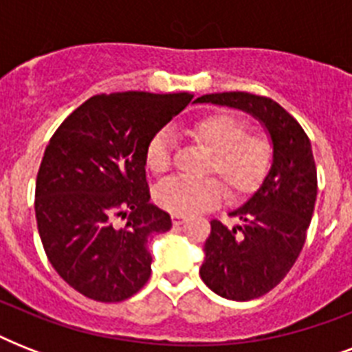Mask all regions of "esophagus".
Returning a JSON list of instances; mask_svg holds the SVG:
<instances>
[{
    "mask_svg": "<svg viewBox=\"0 0 352 352\" xmlns=\"http://www.w3.org/2000/svg\"><path fill=\"white\" fill-rule=\"evenodd\" d=\"M171 221H173V225H182L184 221H186V215H182V214H173L171 215Z\"/></svg>",
    "mask_w": 352,
    "mask_h": 352,
    "instance_id": "1",
    "label": "esophagus"
}]
</instances>
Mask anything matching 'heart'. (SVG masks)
I'll list each match as a JSON object with an SVG mask.
<instances>
[{
  "label": "heart",
  "mask_w": 352,
  "mask_h": 352,
  "mask_svg": "<svg viewBox=\"0 0 352 352\" xmlns=\"http://www.w3.org/2000/svg\"><path fill=\"white\" fill-rule=\"evenodd\" d=\"M188 135L212 153L208 171L219 175L234 195L257 190L272 168V140L263 133H248L246 122L234 115H204L190 124ZM146 168L155 175H164L171 168V140L166 133H157L146 146ZM221 181L173 177L155 190V201L173 214H199L223 201Z\"/></svg>",
  "instance_id": "b5f03b06"
}]
</instances>
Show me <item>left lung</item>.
<instances>
[{"label": "left lung", "instance_id": "8db88e82", "mask_svg": "<svg viewBox=\"0 0 352 352\" xmlns=\"http://www.w3.org/2000/svg\"><path fill=\"white\" fill-rule=\"evenodd\" d=\"M201 104L228 106L261 122L274 146L267 179L243 206L230 212L239 225L214 219L204 243L201 278L221 298L248 301L267 294L289 274L305 245L318 193L311 140L278 102L250 93H214Z\"/></svg>", "mask_w": 352, "mask_h": 352}]
</instances>
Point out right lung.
<instances>
[{
	"mask_svg": "<svg viewBox=\"0 0 352 352\" xmlns=\"http://www.w3.org/2000/svg\"><path fill=\"white\" fill-rule=\"evenodd\" d=\"M192 98L91 96L49 140L36 177V223L51 265L80 294L117 303L149 279V235L170 230L171 217L149 203L146 146Z\"/></svg>",
	"mask_w": 352,
	"mask_h": 352,
	"instance_id": "add662e5",
	"label": "right lung"
}]
</instances>
